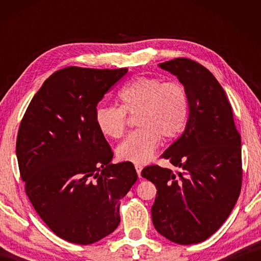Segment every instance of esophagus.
Instances as JSON below:
<instances>
[{
    "mask_svg": "<svg viewBox=\"0 0 261 261\" xmlns=\"http://www.w3.org/2000/svg\"><path fill=\"white\" fill-rule=\"evenodd\" d=\"M135 168H136V170H137V174H138L139 177H141V170H143V167H141L140 165H138V163H137V165H135Z\"/></svg>",
    "mask_w": 261,
    "mask_h": 261,
    "instance_id": "1",
    "label": "esophagus"
}]
</instances>
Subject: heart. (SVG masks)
<instances>
[{"instance_id":"1","label":"heart","mask_w":261,"mask_h":261,"mask_svg":"<svg viewBox=\"0 0 261 261\" xmlns=\"http://www.w3.org/2000/svg\"><path fill=\"white\" fill-rule=\"evenodd\" d=\"M120 108L100 106L94 113L99 131L117 139L125 131V114L135 115L138 127L118 145L120 160L146 163L160 143L182 131L188 115V95L177 82H163L156 77H138L118 93Z\"/></svg>"}]
</instances>
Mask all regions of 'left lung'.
Segmentation results:
<instances>
[{
	"instance_id": "obj_1",
	"label": "left lung",
	"mask_w": 261,
	"mask_h": 261,
	"mask_svg": "<svg viewBox=\"0 0 261 261\" xmlns=\"http://www.w3.org/2000/svg\"><path fill=\"white\" fill-rule=\"evenodd\" d=\"M159 67L177 77L188 95L183 134L162 158L182 171L147 166L141 176L156 187L152 221L174 243L196 244L222 226L240 197L241 136L222 86L201 64L175 59Z\"/></svg>"
}]
</instances>
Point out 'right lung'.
<instances>
[{
    "instance_id": "obj_1",
    "label": "right lung",
    "mask_w": 261,
    "mask_h": 261,
    "mask_svg": "<svg viewBox=\"0 0 261 261\" xmlns=\"http://www.w3.org/2000/svg\"><path fill=\"white\" fill-rule=\"evenodd\" d=\"M127 69L69 67L33 96L16 143L20 177L34 210L62 240L87 245L120 224V200L138 175L113 152L94 121L96 106Z\"/></svg>"
}]
</instances>
